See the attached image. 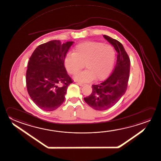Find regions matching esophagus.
<instances>
[{
    "label": "esophagus",
    "instance_id": "obj_1",
    "mask_svg": "<svg viewBox=\"0 0 161 161\" xmlns=\"http://www.w3.org/2000/svg\"><path fill=\"white\" fill-rule=\"evenodd\" d=\"M78 84L80 86H85V83H82V82H78Z\"/></svg>",
    "mask_w": 161,
    "mask_h": 161
}]
</instances>
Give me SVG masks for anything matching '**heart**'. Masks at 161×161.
<instances>
[{
  "label": "heart",
  "mask_w": 161,
  "mask_h": 161,
  "mask_svg": "<svg viewBox=\"0 0 161 161\" xmlns=\"http://www.w3.org/2000/svg\"><path fill=\"white\" fill-rule=\"evenodd\" d=\"M116 52L109 45L86 42L78 45L73 53L68 54L64 65L69 73L75 75L84 68L87 70L74 76L75 79L89 82L106 79L114 66Z\"/></svg>",
  "instance_id": "b5f03b06"
}]
</instances>
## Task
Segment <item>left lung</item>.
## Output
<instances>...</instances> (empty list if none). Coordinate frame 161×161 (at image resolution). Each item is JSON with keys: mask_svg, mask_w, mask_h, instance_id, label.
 I'll return each instance as SVG.
<instances>
[{"mask_svg": "<svg viewBox=\"0 0 161 161\" xmlns=\"http://www.w3.org/2000/svg\"><path fill=\"white\" fill-rule=\"evenodd\" d=\"M103 37L117 52V61L114 70L107 79L98 85H92V91L84 98L85 102L97 111L111 108L125 93L130 72V59L123 45L107 35Z\"/></svg>", "mask_w": 161, "mask_h": 161, "instance_id": "obj_1", "label": "left lung"}]
</instances>
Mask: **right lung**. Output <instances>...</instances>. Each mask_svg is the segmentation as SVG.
<instances>
[{
  "label": "right lung",
  "instance_id": "obj_1",
  "mask_svg": "<svg viewBox=\"0 0 161 161\" xmlns=\"http://www.w3.org/2000/svg\"><path fill=\"white\" fill-rule=\"evenodd\" d=\"M73 43L49 41L36 47L29 58L26 88L33 102L41 109L52 111L64 102L67 87L73 82L64 67V58Z\"/></svg>",
  "mask_w": 161,
  "mask_h": 161
}]
</instances>
